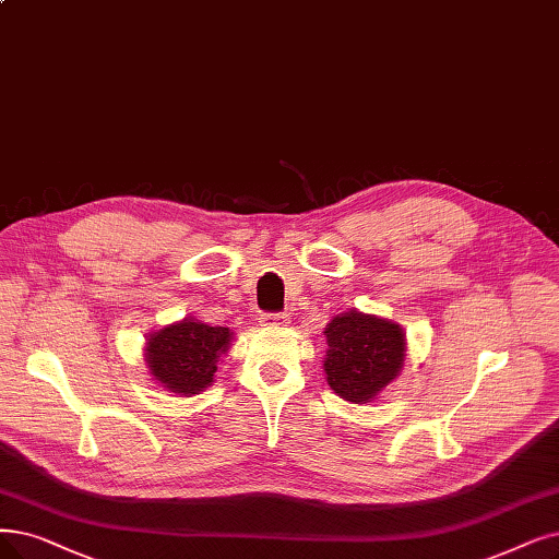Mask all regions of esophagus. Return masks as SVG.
I'll use <instances>...</instances> for the list:
<instances>
[{"label":"esophagus","instance_id":"obj_1","mask_svg":"<svg viewBox=\"0 0 559 559\" xmlns=\"http://www.w3.org/2000/svg\"><path fill=\"white\" fill-rule=\"evenodd\" d=\"M259 323L265 328H282L288 323V314H284V311H267V314H261Z\"/></svg>","mask_w":559,"mask_h":559}]
</instances>
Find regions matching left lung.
Segmentation results:
<instances>
[{
  "label": "left lung",
  "instance_id": "obj_1",
  "mask_svg": "<svg viewBox=\"0 0 559 559\" xmlns=\"http://www.w3.org/2000/svg\"><path fill=\"white\" fill-rule=\"evenodd\" d=\"M325 337L328 385L355 404H367L404 365V330L388 319L348 311L328 323Z\"/></svg>",
  "mask_w": 559,
  "mask_h": 559
}]
</instances>
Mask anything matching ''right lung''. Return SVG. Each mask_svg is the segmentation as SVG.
<instances>
[{
	"label": "right lung",
	"instance_id": "obj_1",
	"mask_svg": "<svg viewBox=\"0 0 559 559\" xmlns=\"http://www.w3.org/2000/svg\"><path fill=\"white\" fill-rule=\"evenodd\" d=\"M231 340L229 328L186 319L151 334L146 362L155 381L176 394H197L213 383L217 357Z\"/></svg>",
	"mask_w": 559,
	"mask_h": 559
}]
</instances>
